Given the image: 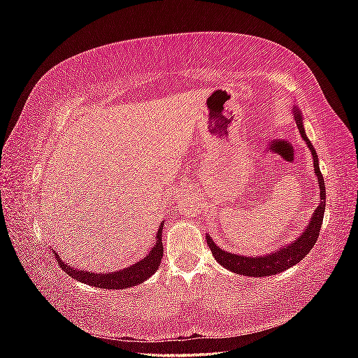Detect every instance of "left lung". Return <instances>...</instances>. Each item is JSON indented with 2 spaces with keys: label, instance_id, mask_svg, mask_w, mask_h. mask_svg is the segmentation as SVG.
Returning <instances> with one entry per match:
<instances>
[{
  "label": "left lung",
  "instance_id": "1",
  "mask_svg": "<svg viewBox=\"0 0 358 358\" xmlns=\"http://www.w3.org/2000/svg\"><path fill=\"white\" fill-rule=\"evenodd\" d=\"M291 110H292V115H294L300 136L303 140H305L308 148L312 152L313 171H315L317 179H318V187H320V204L317 206L315 212H313L308 227L303 230V233L299 237H296V241H292L291 243H285L284 246H280L279 249H275V251H270L266 255L249 257V255L227 252L212 241V237L209 234H206V241H208V245H209L212 255L215 257L216 262L237 275L262 278V276H272V275L284 272V270L301 262V259L309 254L313 245H315V242L318 241L320 229H321L322 218H324V210H326V183H324V179L321 175L315 148H313V145L309 142V138L305 131V127H303V117H301L299 107L294 106Z\"/></svg>",
  "mask_w": 358,
  "mask_h": 358
}]
</instances>
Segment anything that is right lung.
Listing matches in <instances>:
<instances>
[{"instance_id":"obj_1","label":"right lung","mask_w":358,"mask_h":358,"mask_svg":"<svg viewBox=\"0 0 358 358\" xmlns=\"http://www.w3.org/2000/svg\"><path fill=\"white\" fill-rule=\"evenodd\" d=\"M162 225H164V221L161 222L158 233H157V243L150 249L149 254L138 259L136 264H131L129 267H125L122 270H116V272H103V273H92V272H83V270L74 268L73 266L67 264L66 262H62L59 255L53 251V257H55L58 266L66 272L69 276L74 278L79 282L92 285L95 288H106V289H124L129 287H136L138 284L145 282L148 278L152 276L157 270L158 266L161 264V258H162Z\"/></svg>"}]
</instances>
